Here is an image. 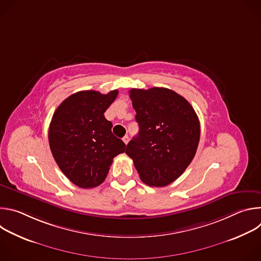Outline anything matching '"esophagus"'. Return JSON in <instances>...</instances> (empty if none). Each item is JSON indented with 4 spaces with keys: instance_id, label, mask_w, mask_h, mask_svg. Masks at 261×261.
<instances>
[{
    "instance_id": "1",
    "label": "esophagus",
    "mask_w": 261,
    "mask_h": 261,
    "mask_svg": "<svg viewBox=\"0 0 261 261\" xmlns=\"http://www.w3.org/2000/svg\"><path fill=\"white\" fill-rule=\"evenodd\" d=\"M123 141H124V142L127 144V143L129 142V136H128V135L124 136V137H123Z\"/></svg>"
}]
</instances>
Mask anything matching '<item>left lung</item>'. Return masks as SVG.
<instances>
[{"instance_id":"1","label":"left lung","mask_w":261,"mask_h":261,"mask_svg":"<svg viewBox=\"0 0 261 261\" xmlns=\"http://www.w3.org/2000/svg\"><path fill=\"white\" fill-rule=\"evenodd\" d=\"M129 94L139 132L126 154L144 184L164 187L182 174L196 154L198 117L187 100L166 88L132 89Z\"/></svg>"}]
</instances>
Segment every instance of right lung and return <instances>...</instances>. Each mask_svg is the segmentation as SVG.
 Returning a JSON list of instances; mask_svg holds the SVG:
<instances>
[{"label": "right lung", "instance_id": "1", "mask_svg": "<svg viewBox=\"0 0 261 261\" xmlns=\"http://www.w3.org/2000/svg\"><path fill=\"white\" fill-rule=\"evenodd\" d=\"M119 94L81 91L69 96L56 109L48 141L62 172L81 188H94L104 181L113 160L126 144L111 132L104 117Z\"/></svg>", "mask_w": 261, "mask_h": 261}]
</instances>
